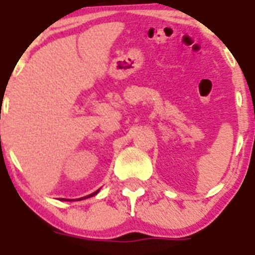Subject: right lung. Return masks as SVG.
Listing matches in <instances>:
<instances>
[{"instance_id":"right-lung-1","label":"right lung","mask_w":255,"mask_h":255,"mask_svg":"<svg viewBox=\"0 0 255 255\" xmlns=\"http://www.w3.org/2000/svg\"><path fill=\"white\" fill-rule=\"evenodd\" d=\"M97 193H98V190H97V191H94V193H93V194H91V195H88V197H84V199H85V198H89V197H93V195H94V194H97Z\"/></svg>"}]
</instances>
